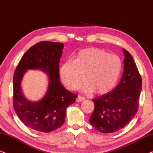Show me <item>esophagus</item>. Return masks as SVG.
I'll list each match as a JSON object with an SVG mask.
<instances>
[{
	"instance_id": "obj_1",
	"label": "esophagus",
	"mask_w": 153,
	"mask_h": 153,
	"mask_svg": "<svg viewBox=\"0 0 153 153\" xmlns=\"http://www.w3.org/2000/svg\"><path fill=\"white\" fill-rule=\"evenodd\" d=\"M83 100H85V98H84L82 96H78L76 98V102H82V101H83Z\"/></svg>"
}]
</instances>
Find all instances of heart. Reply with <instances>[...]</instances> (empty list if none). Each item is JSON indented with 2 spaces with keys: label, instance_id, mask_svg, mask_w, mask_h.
<instances>
[{
  "label": "heart",
  "instance_id": "b5f03b06",
  "mask_svg": "<svg viewBox=\"0 0 153 153\" xmlns=\"http://www.w3.org/2000/svg\"><path fill=\"white\" fill-rule=\"evenodd\" d=\"M122 70L119 56L98 48H86L77 53L74 61H67L60 68L62 82L68 89H77L84 82L86 93L96 91L103 94L117 84ZM85 78H84V76Z\"/></svg>",
  "mask_w": 153,
  "mask_h": 153
}]
</instances>
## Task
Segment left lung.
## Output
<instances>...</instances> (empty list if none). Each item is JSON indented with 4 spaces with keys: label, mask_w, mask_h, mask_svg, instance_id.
Returning <instances> with one entry per match:
<instances>
[{
    "label": "left lung",
    "mask_w": 153,
    "mask_h": 153,
    "mask_svg": "<svg viewBox=\"0 0 153 153\" xmlns=\"http://www.w3.org/2000/svg\"><path fill=\"white\" fill-rule=\"evenodd\" d=\"M125 58L121 79L114 90L93 99L94 110L89 123L102 133H112L126 127L138 111L142 80L132 56L123 48Z\"/></svg>",
    "instance_id": "left-lung-1"
}]
</instances>
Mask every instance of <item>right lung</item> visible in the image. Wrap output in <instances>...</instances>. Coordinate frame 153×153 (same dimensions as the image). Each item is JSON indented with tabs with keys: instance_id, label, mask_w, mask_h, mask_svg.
<instances>
[{
	"instance_id": "add662e5",
	"label": "right lung",
	"mask_w": 153,
	"mask_h": 153,
	"mask_svg": "<svg viewBox=\"0 0 153 153\" xmlns=\"http://www.w3.org/2000/svg\"><path fill=\"white\" fill-rule=\"evenodd\" d=\"M64 44L41 42L30 47L16 66L13 77V105L16 114L27 127L42 132H51L64 124L66 111L77 96L68 91L59 80V60ZM40 70L49 77L47 91L41 100L32 102L23 95L21 82L27 70Z\"/></svg>"
}]
</instances>
